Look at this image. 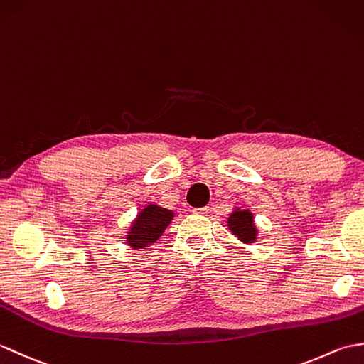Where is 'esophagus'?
<instances>
[{"label": "esophagus", "instance_id": "1", "mask_svg": "<svg viewBox=\"0 0 364 364\" xmlns=\"http://www.w3.org/2000/svg\"><path fill=\"white\" fill-rule=\"evenodd\" d=\"M194 214H198V215H206V214H210V208H208V206H203V208H196V210H194Z\"/></svg>", "mask_w": 364, "mask_h": 364}]
</instances>
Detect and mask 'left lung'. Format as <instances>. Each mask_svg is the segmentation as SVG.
I'll list each match as a JSON object with an SVG mask.
<instances>
[{
  "label": "left lung",
  "instance_id": "1",
  "mask_svg": "<svg viewBox=\"0 0 364 364\" xmlns=\"http://www.w3.org/2000/svg\"><path fill=\"white\" fill-rule=\"evenodd\" d=\"M228 228L244 244H253L258 236L253 214L249 210H239V208H236L228 218Z\"/></svg>",
  "mask_w": 364,
  "mask_h": 364
}]
</instances>
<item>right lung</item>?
<instances>
[{
    "mask_svg": "<svg viewBox=\"0 0 364 364\" xmlns=\"http://www.w3.org/2000/svg\"><path fill=\"white\" fill-rule=\"evenodd\" d=\"M173 219V211L158 205H146L144 210L137 214L133 225L129 227L127 235V244L131 249H145L154 244L164 233L168 223Z\"/></svg>",
    "mask_w": 364,
    "mask_h": 364,
    "instance_id": "right-lung-1",
    "label": "right lung"
}]
</instances>
